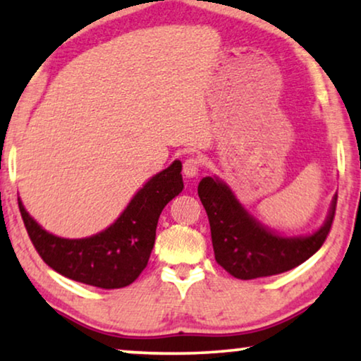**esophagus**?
<instances>
[{
  "label": "esophagus",
  "instance_id": "34e87169",
  "mask_svg": "<svg viewBox=\"0 0 361 361\" xmlns=\"http://www.w3.org/2000/svg\"><path fill=\"white\" fill-rule=\"evenodd\" d=\"M202 166H204V161H202V157L199 156H190L187 157L184 161V176L185 177H195L199 174V171L202 169Z\"/></svg>",
  "mask_w": 361,
  "mask_h": 361
}]
</instances>
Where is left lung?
<instances>
[{"label": "left lung", "instance_id": "left-lung-1", "mask_svg": "<svg viewBox=\"0 0 361 361\" xmlns=\"http://www.w3.org/2000/svg\"><path fill=\"white\" fill-rule=\"evenodd\" d=\"M199 197L209 215L215 259L238 279H256L289 271L309 259L327 238L337 195L327 220L312 235L283 236L259 224L219 177H204Z\"/></svg>", "mask_w": 361, "mask_h": 361}]
</instances>
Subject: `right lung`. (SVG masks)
<instances>
[{"label": "right lung", "mask_w": 361, "mask_h": 361, "mask_svg": "<svg viewBox=\"0 0 361 361\" xmlns=\"http://www.w3.org/2000/svg\"><path fill=\"white\" fill-rule=\"evenodd\" d=\"M182 162L151 177L136 192L123 214L100 233L88 238H61L44 230L18 197L24 226L34 248L59 274L102 289H120L137 279L149 261L156 226L164 207L184 189Z\"/></svg>", "instance_id": "right-lung-1"}]
</instances>
